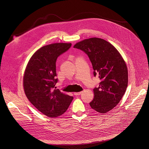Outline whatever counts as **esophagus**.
Returning <instances> with one entry per match:
<instances>
[{"mask_svg": "<svg viewBox=\"0 0 149 149\" xmlns=\"http://www.w3.org/2000/svg\"><path fill=\"white\" fill-rule=\"evenodd\" d=\"M82 93V91H81V92H79V93H74V94L75 95H81V94Z\"/></svg>", "mask_w": 149, "mask_h": 149, "instance_id": "esophagus-1", "label": "esophagus"}]
</instances>
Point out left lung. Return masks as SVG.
<instances>
[{"mask_svg": "<svg viewBox=\"0 0 149 149\" xmlns=\"http://www.w3.org/2000/svg\"><path fill=\"white\" fill-rule=\"evenodd\" d=\"M74 48L82 50L88 56L94 76L99 77L98 87L93 90L94 98L91 107L106 113L115 107L123 97L128 84V71L118 50L109 42L97 38L83 40Z\"/></svg>", "mask_w": 149, "mask_h": 149, "instance_id": "8db88e82", "label": "left lung"}]
</instances>
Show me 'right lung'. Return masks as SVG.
<instances>
[{"instance_id":"1","label":"right lung","mask_w":149,"mask_h":149,"mask_svg":"<svg viewBox=\"0 0 149 149\" xmlns=\"http://www.w3.org/2000/svg\"><path fill=\"white\" fill-rule=\"evenodd\" d=\"M71 43H54L36 51L26 67L23 86L30 102L42 113L56 117L66 111L73 97L56 89V61Z\"/></svg>"}]
</instances>
